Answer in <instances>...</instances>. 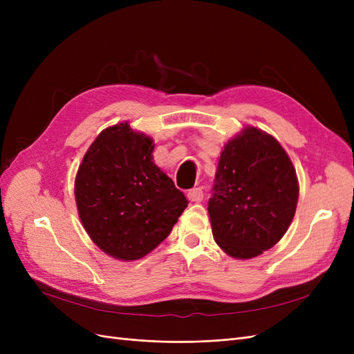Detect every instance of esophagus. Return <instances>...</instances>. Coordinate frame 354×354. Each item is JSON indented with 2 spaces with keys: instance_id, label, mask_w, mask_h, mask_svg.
<instances>
[{
  "instance_id": "obj_1",
  "label": "esophagus",
  "mask_w": 354,
  "mask_h": 354,
  "mask_svg": "<svg viewBox=\"0 0 354 354\" xmlns=\"http://www.w3.org/2000/svg\"><path fill=\"white\" fill-rule=\"evenodd\" d=\"M187 198L192 202H201L203 199V192L201 187H194L187 192Z\"/></svg>"
}]
</instances>
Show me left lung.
<instances>
[{"mask_svg":"<svg viewBox=\"0 0 354 354\" xmlns=\"http://www.w3.org/2000/svg\"><path fill=\"white\" fill-rule=\"evenodd\" d=\"M295 168L281 143L246 127L221 151L208 214L214 241L246 260L282 239L297 209Z\"/></svg>","mask_w":354,"mask_h":354,"instance_id":"left-lung-1","label":"left lung"}]
</instances>
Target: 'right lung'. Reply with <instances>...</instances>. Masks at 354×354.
I'll use <instances>...</instances> for the list:
<instances>
[{
  "instance_id": "obj_1",
  "label": "right lung",
  "mask_w": 354,
  "mask_h": 354,
  "mask_svg": "<svg viewBox=\"0 0 354 354\" xmlns=\"http://www.w3.org/2000/svg\"><path fill=\"white\" fill-rule=\"evenodd\" d=\"M153 140L128 122L103 130L75 178L82 226L99 248L133 261L162 242L189 201L155 165Z\"/></svg>"
}]
</instances>
